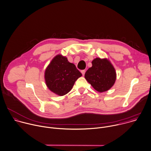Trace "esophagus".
Instances as JSON below:
<instances>
[{
    "instance_id": "obj_1",
    "label": "esophagus",
    "mask_w": 151,
    "mask_h": 151,
    "mask_svg": "<svg viewBox=\"0 0 151 151\" xmlns=\"http://www.w3.org/2000/svg\"><path fill=\"white\" fill-rule=\"evenodd\" d=\"M81 73H82V74H83V76H84V74H85V73H86V71L85 70H81Z\"/></svg>"
}]
</instances>
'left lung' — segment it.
Wrapping results in <instances>:
<instances>
[{"label": "left lung", "instance_id": "left-lung-1", "mask_svg": "<svg viewBox=\"0 0 151 151\" xmlns=\"http://www.w3.org/2000/svg\"><path fill=\"white\" fill-rule=\"evenodd\" d=\"M92 67L85 73L86 80L99 92L109 90L116 78L115 70L107 59L96 58L92 61Z\"/></svg>", "mask_w": 151, "mask_h": 151}]
</instances>
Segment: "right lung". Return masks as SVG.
Wrapping results in <instances>:
<instances>
[{"label": "right lung", "mask_w": 151, "mask_h": 151, "mask_svg": "<svg viewBox=\"0 0 151 151\" xmlns=\"http://www.w3.org/2000/svg\"><path fill=\"white\" fill-rule=\"evenodd\" d=\"M82 74L76 65L61 55L55 56L45 71V83L48 88L56 94L64 96L73 88Z\"/></svg>", "instance_id": "add662e5"}]
</instances>
